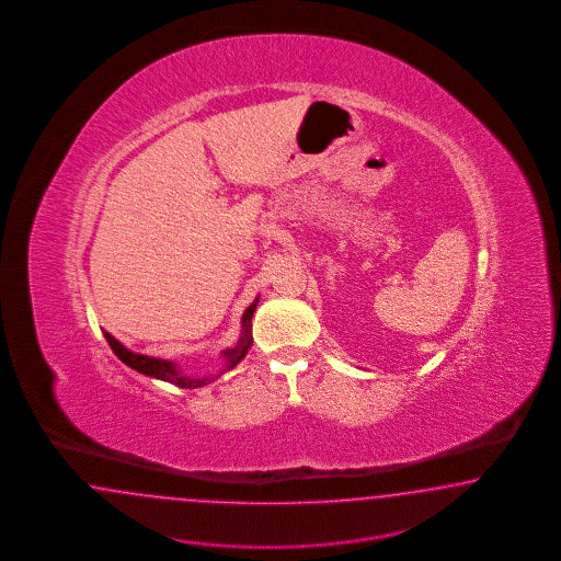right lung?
<instances>
[{
	"mask_svg": "<svg viewBox=\"0 0 561 561\" xmlns=\"http://www.w3.org/2000/svg\"><path fill=\"white\" fill-rule=\"evenodd\" d=\"M256 302H259V300H255L253 305L249 306V308L244 310V314H242V337H240V341H238L232 350H226V352H224L226 362H228V368H234L238 362L247 356V352H249V347H251V343H253V337H251V319H253ZM104 340L108 341V345H111V350L115 352V356L119 357L121 362L127 364L129 368H134L137 373L146 374V376H153V378L172 382V385H176V387H181V389H197V387L207 385L209 380H214V378H202V380H199V378H185V376L179 374L176 366H174L172 362H169V359H158V357L134 354V352L125 350L119 341L115 340L111 333H104Z\"/></svg>",
	"mask_w": 561,
	"mask_h": 561,
	"instance_id": "add662e5",
	"label": "right lung"
}]
</instances>
